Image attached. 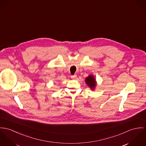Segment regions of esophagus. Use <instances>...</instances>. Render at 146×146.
Wrapping results in <instances>:
<instances>
[{
  "instance_id": "obj_1",
  "label": "esophagus",
  "mask_w": 146,
  "mask_h": 146,
  "mask_svg": "<svg viewBox=\"0 0 146 146\" xmlns=\"http://www.w3.org/2000/svg\"><path fill=\"white\" fill-rule=\"evenodd\" d=\"M77 77V75L76 74H74V75H72L71 76V78H73V79H76Z\"/></svg>"
}]
</instances>
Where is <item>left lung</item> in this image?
Here are the masks:
<instances>
[{
  "label": "left lung",
  "instance_id": "obj_1",
  "mask_svg": "<svg viewBox=\"0 0 146 146\" xmlns=\"http://www.w3.org/2000/svg\"><path fill=\"white\" fill-rule=\"evenodd\" d=\"M86 84L92 89H94L95 86H96V81L94 78V77L93 76H89L88 77L86 78Z\"/></svg>",
  "mask_w": 146,
  "mask_h": 146
}]
</instances>
